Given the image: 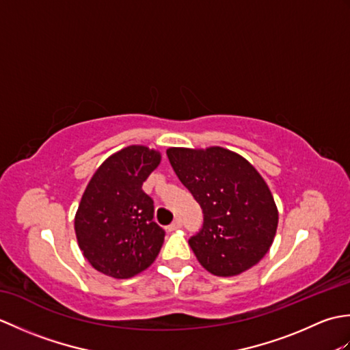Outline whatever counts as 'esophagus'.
Returning a JSON list of instances; mask_svg holds the SVG:
<instances>
[{"label": "esophagus", "instance_id": "1", "mask_svg": "<svg viewBox=\"0 0 350 350\" xmlns=\"http://www.w3.org/2000/svg\"><path fill=\"white\" fill-rule=\"evenodd\" d=\"M180 227H182V221L177 218L173 222H171V226L168 227V230H170V232H174V230H179Z\"/></svg>", "mask_w": 350, "mask_h": 350}]
</instances>
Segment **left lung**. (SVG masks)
<instances>
[{"label":"left lung","instance_id":"obj_1","mask_svg":"<svg viewBox=\"0 0 350 350\" xmlns=\"http://www.w3.org/2000/svg\"><path fill=\"white\" fill-rule=\"evenodd\" d=\"M167 156L203 211L202 228L189 239L203 267L232 277L260 262L277 232L278 211L257 170L222 147H171Z\"/></svg>","mask_w":350,"mask_h":350}]
</instances>
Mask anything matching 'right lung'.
<instances>
[{"label": "right lung", "mask_w": 350, "mask_h": 350, "mask_svg": "<svg viewBox=\"0 0 350 350\" xmlns=\"http://www.w3.org/2000/svg\"><path fill=\"white\" fill-rule=\"evenodd\" d=\"M159 161L158 152L129 146L109 156L87 185L75 233L96 271L131 278L158 257L165 232L153 221V200L141 187Z\"/></svg>", "instance_id": "obj_1"}]
</instances>
